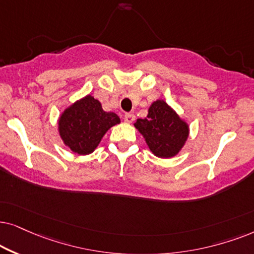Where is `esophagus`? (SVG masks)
<instances>
[{
  "label": "esophagus",
  "instance_id": "obj_1",
  "mask_svg": "<svg viewBox=\"0 0 254 254\" xmlns=\"http://www.w3.org/2000/svg\"><path fill=\"white\" fill-rule=\"evenodd\" d=\"M134 118H136V116L132 113H127L124 115V121L127 122V123H132V122L134 121Z\"/></svg>",
  "mask_w": 254,
  "mask_h": 254
}]
</instances>
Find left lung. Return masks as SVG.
Returning <instances> with one entry per match:
<instances>
[{
  "mask_svg": "<svg viewBox=\"0 0 254 254\" xmlns=\"http://www.w3.org/2000/svg\"><path fill=\"white\" fill-rule=\"evenodd\" d=\"M134 127L143 134L152 153L159 158L177 155L189 134L188 124L162 100L154 101L146 118H138Z\"/></svg>",
  "mask_w": 254,
  "mask_h": 254,
  "instance_id": "obj_1",
  "label": "left lung"
}]
</instances>
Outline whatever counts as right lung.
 Listing matches in <instances>:
<instances>
[{"label": "right lung", "instance_id": "right-lung-1", "mask_svg": "<svg viewBox=\"0 0 254 254\" xmlns=\"http://www.w3.org/2000/svg\"><path fill=\"white\" fill-rule=\"evenodd\" d=\"M120 123L116 114L104 111L99 100L87 95L60 115L58 130L64 144L70 151L86 155L94 152L111 127Z\"/></svg>", "mask_w": 254, "mask_h": 254}]
</instances>
